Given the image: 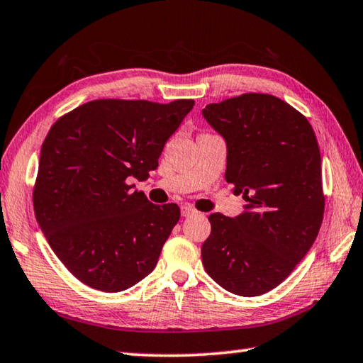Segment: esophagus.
Listing matches in <instances>:
<instances>
[{"label":"esophagus","mask_w":363,"mask_h":363,"mask_svg":"<svg viewBox=\"0 0 363 363\" xmlns=\"http://www.w3.org/2000/svg\"><path fill=\"white\" fill-rule=\"evenodd\" d=\"M181 212H182V217H191L196 214V209L194 208V206H182L181 208Z\"/></svg>","instance_id":"esophagus-1"}]
</instances>
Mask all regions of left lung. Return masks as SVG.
<instances>
[{
  "label": "left lung",
  "mask_w": 363,
  "mask_h": 363,
  "mask_svg": "<svg viewBox=\"0 0 363 363\" xmlns=\"http://www.w3.org/2000/svg\"><path fill=\"white\" fill-rule=\"evenodd\" d=\"M203 116L226 140L225 179L247 201L236 218L209 216L203 266L233 294H264L294 271L321 228L325 198L316 135L301 111L262 92L206 105Z\"/></svg>",
  "instance_id": "obj_1"
}]
</instances>
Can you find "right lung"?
<instances>
[{
	"mask_svg": "<svg viewBox=\"0 0 363 363\" xmlns=\"http://www.w3.org/2000/svg\"><path fill=\"white\" fill-rule=\"evenodd\" d=\"M194 104L99 99L50 127L34 214L56 257L84 285L119 293L154 271L181 209L149 203L130 179L145 181L159 167L163 146Z\"/></svg>",
	"mask_w": 363,
	"mask_h": 363,
	"instance_id": "add662e5",
	"label": "right lung"
}]
</instances>
